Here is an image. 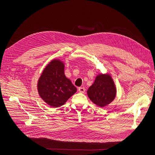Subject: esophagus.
<instances>
[{
  "label": "esophagus",
  "mask_w": 155,
  "mask_h": 155,
  "mask_svg": "<svg viewBox=\"0 0 155 155\" xmlns=\"http://www.w3.org/2000/svg\"><path fill=\"white\" fill-rule=\"evenodd\" d=\"M78 91L81 93H83L85 91V89L84 87H78Z\"/></svg>",
  "instance_id": "obj_1"
}]
</instances>
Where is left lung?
<instances>
[{
  "instance_id": "obj_1",
  "label": "left lung",
  "mask_w": 155,
  "mask_h": 155,
  "mask_svg": "<svg viewBox=\"0 0 155 155\" xmlns=\"http://www.w3.org/2000/svg\"><path fill=\"white\" fill-rule=\"evenodd\" d=\"M117 94V88L110 74H100L88 88L87 96L96 105L103 107L111 103Z\"/></svg>"
}]
</instances>
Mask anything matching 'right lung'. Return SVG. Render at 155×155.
<instances>
[{"label":"right lung","instance_id":"obj_1","mask_svg":"<svg viewBox=\"0 0 155 155\" xmlns=\"http://www.w3.org/2000/svg\"><path fill=\"white\" fill-rule=\"evenodd\" d=\"M39 96L48 105L59 107L77 91L64 74V64L59 59L52 60L43 71L37 83Z\"/></svg>","mask_w":155,"mask_h":155}]
</instances>
